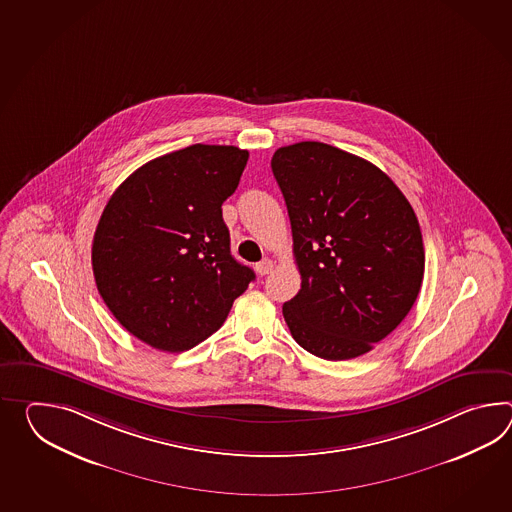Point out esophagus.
Segmentation results:
<instances>
[{
  "label": "esophagus",
  "instance_id": "esophagus-1",
  "mask_svg": "<svg viewBox=\"0 0 512 512\" xmlns=\"http://www.w3.org/2000/svg\"><path fill=\"white\" fill-rule=\"evenodd\" d=\"M272 270L273 262L270 259H262L261 262L255 264V272L259 273V275H268V273H272Z\"/></svg>",
  "mask_w": 512,
  "mask_h": 512
}]
</instances>
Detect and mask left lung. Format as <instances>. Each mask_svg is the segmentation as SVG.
<instances>
[{
    "label": "left lung",
    "mask_w": 512,
    "mask_h": 512,
    "mask_svg": "<svg viewBox=\"0 0 512 512\" xmlns=\"http://www.w3.org/2000/svg\"><path fill=\"white\" fill-rule=\"evenodd\" d=\"M301 290L283 305L294 340L323 360L369 353L421 290L424 246L413 207L386 172L319 141L275 150Z\"/></svg>",
    "instance_id": "8db88e82"
}]
</instances>
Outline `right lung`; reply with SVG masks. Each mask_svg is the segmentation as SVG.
Masks as SVG:
<instances>
[{"mask_svg":"<svg viewBox=\"0 0 512 512\" xmlns=\"http://www.w3.org/2000/svg\"><path fill=\"white\" fill-rule=\"evenodd\" d=\"M248 158L237 147L191 145L148 161L108 200L91 266L106 307L137 340L193 349L255 279L231 255L222 218Z\"/></svg>","mask_w":512,"mask_h":512,"instance_id":"1","label":"right lung"}]
</instances>
